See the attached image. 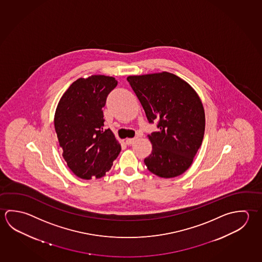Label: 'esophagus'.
<instances>
[{
	"label": "esophagus",
	"instance_id": "esophagus-1",
	"mask_svg": "<svg viewBox=\"0 0 262 262\" xmlns=\"http://www.w3.org/2000/svg\"><path fill=\"white\" fill-rule=\"evenodd\" d=\"M136 140H137L136 138H128V139H126V143L128 145H132L134 142H136Z\"/></svg>",
	"mask_w": 262,
	"mask_h": 262
}]
</instances>
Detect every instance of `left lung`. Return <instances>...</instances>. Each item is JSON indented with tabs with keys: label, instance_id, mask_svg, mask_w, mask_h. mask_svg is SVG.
Here are the masks:
<instances>
[{
	"label": "left lung",
	"instance_id": "8db88e82",
	"mask_svg": "<svg viewBox=\"0 0 262 262\" xmlns=\"http://www.w3.org/2000/svg\"><path fill=\"white\" fill-rule=\"evenodd\" d=\"M150 123L158 130L148 135L152 150L144 164L152 174L170 179L183 174L202 145L205 113L190 84L167 72L127 77Z\"/></svg>",
	"mask_w": 262,
	"mask_h": 262
}]
</instances>
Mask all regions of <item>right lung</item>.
<instances>
[{"label":"right lung","instance_id":"add662e5","mask_svg":"<svg viewBox=\"0 0 262 262\" xmlns=\"http://www.w3.org/2000/svg\"><path fill=\"white\" fill-rule=\"evenodd\" d=\"M114 77L79 78L65 91L56 108L54 127L70 169L80 179H100L121 150L111 129H103V107L117 86Z\"/></svg>","mask_w":262,"mask_h":262}]
</instances>
